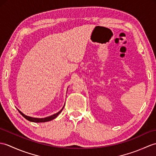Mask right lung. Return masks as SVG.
<instances>
[{
  "label": "right lung",
  "mask_w": 156,
  "mask_h": 156,
  "mask_svg": "<svg viewBox=\"0 0 156 156\" xmlns=\"http://www.w3.org/2000/svg\"><path fill=\"white\" fill-rule=\"evenodd\" d=\"M64 107V106H63V108H62V109H61L58 112H57V113L54 114H53V115H50V116L46 117V118H32V117H30V116H28V115L24 114L23 113V112H22L21 111H20L19 109H17V110H18V111H19V112H20V114L22 115H23V116L24 118H26V119H27V120L30 121V122H32L40 123V122H49V121H50V120H52V119H55V118L58 116V115L61 113V112L62 111Z\"/></svg>",
  "instance_id": "1"
}]
</instances>
